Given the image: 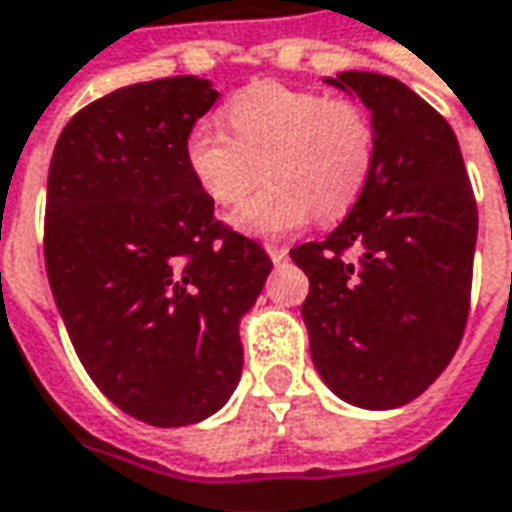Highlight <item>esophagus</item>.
Masks as SVG:
<instances>
[{
	"mask_svg": "<svg viewBox=\"0 0 512 512\" xmlns=\"http://www.w3.org/2000/svg\"><path fill=\"white\" fill-rule=\"evenodd\" d=\"M266 252H268V257H271V260H274V263H282V260H285V257H288V249H285V246H274V244H268V246H266Z\"/></svg>",
	"mask_w": 512,
	"mask_h": 512,
	"instance_id": "esophagus-1",
	"label": "esophagus"
}]
</instances>
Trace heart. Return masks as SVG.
I'll return each mask as SVG.
<instances>
[{
	"instance_id": "b5f03b06",
	"label": "heart",
	"mask_w": 512,
	"mask_h": 512,
	"mask_svg": "<svg viewBox=\"0 0 512 512\" xmlns=\"http://www.w3.org/2000/svg\"><path fill=\"white\" fill-rule=\"evenodd\" d=\"M224 124L230 135L196 124L185 135V163L221 207L241 205L266 171V188L232 216L235 230L255 238L302 230L316 210L341 219L374 169V127L346 99L257 82L224 105Z\"/></svg>"
}]
</instances>
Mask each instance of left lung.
Instances as JSON below:
<instances>
[{
	"mask_svg": "<svg viewBox=\"0 0 512 512\" xmlns=\"http://www.w3.org/2000/svg\"><path fill=\"white\" fill-rule=\"evenodd\" d=\"M324 82L371 113L374 169L324 241L291 249L310 280L302 318L327 388L349 405L391 410L427 391L460 346L477 205L455 132L435 107L374 71Z\"/></svg>",
	"mask_w": 512,
	"mask_h": 512,
	"instance_id": "left-lung-1",
	"label": "left lung"
}]
</instances>
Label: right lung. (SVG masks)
I'll list each match as a JSON object with an SVG mask.
<instances>
[{"label":"right lung","mask_w":512,"mask_h":512,"mask_svg":"<svg viewBox=\"0 0 512 512\" xmlns=\"http://www.w3.org/2000/svg\"><path fill=\"white\" fill-rule=\"evenodd\" d=\"M216 99L202 77L119 88L63 127L49 166L55 305L96 388L152 427L227 405L241 318L271 274L263 246L216 221L185 163V135Z\"/></svg>","instance_id":"right-lung-1"}]
</instances>
